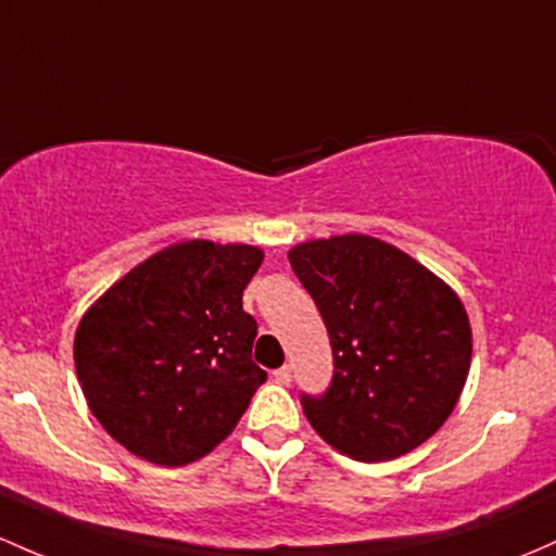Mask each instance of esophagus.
Segmentation results:
<instances>
[{
	"mask_svg": "<svg viewBox=\"0 0 556 556\" xmlns=\"http://www.w3.org/2000/svg\"><path fill=\"white\" fill-rule=\"evenodd\" d=\"M274 380L282 382V386H290V380H292V367H290V364H285V367H279L277 371H274Z\"/></svg>",
	"mask_w": 556,
	"mask_h": 556,
	"instance_id": "esophagus-1",
	"label": "esophagus"
}]
</instances>
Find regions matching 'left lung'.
Returning a JSON list of instances; mask_svg holds the SVG:
<instances>
[{
    "label": "left lung",
    "instance_id": "left-lung-1",
    "mask_svg": "<svg viewBox=\"0 0 556 556\" xmlns=\"http://www.w3.org/2000/svg\"><path fill=\"white\" fill-rule=\"evenodd\" d=\"M288 258L332 345L329 388L301 395L311 427L358 462L417 448L446 422L467 380L472 332L456 292L367 235L303 242Z\"/></svg>",
    "mask_w": 556,
    "mask_h": 556
}]
</instances>
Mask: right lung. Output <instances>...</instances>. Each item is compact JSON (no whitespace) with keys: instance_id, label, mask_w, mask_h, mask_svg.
Returning a JSON list of instances; mask_svg holds the SVG:
<instances>
[{"instance_id":"add662e5","label":"right lung","mask_w":556,"mask_h":556,"mask_svg":"<svg viewBox=\"0 0 556 556\" xmlns=\"http://www.w3.org/2000/svg\"><path fill=\"white\" fill-rule=\"evenodd\" d=\"M264 253L189 240L150 255L84 314L73 358L91 414L161 467H181L224 441L264 386L258 325L242 290Z\"/></svg>"}]
</instances>
